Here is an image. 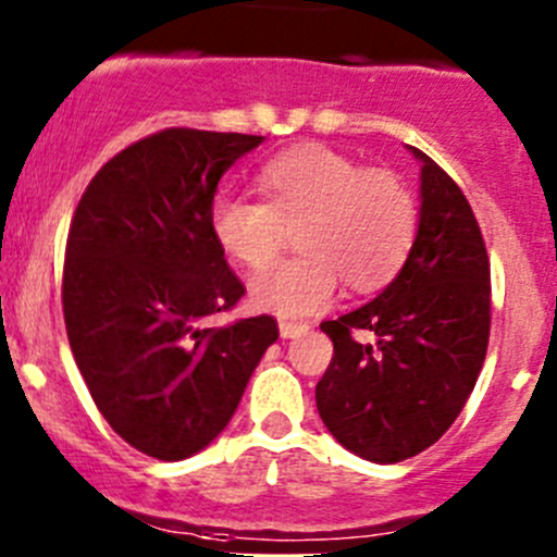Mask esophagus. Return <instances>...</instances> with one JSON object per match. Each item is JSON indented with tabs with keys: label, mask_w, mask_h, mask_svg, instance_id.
I'll use <instances>...</instances> for the list:
<instances>
[{
	"label": "esophagus",
	"mask_w": 557,
	"mask_h": 557,
	"mask_svg": "<svg viewBox=\"0 0 557 557\" xmlns=\"http://www.w3.org/2000/svg\"><path fill=\"white\" fill-rule=\"evenodd\" d=\"M307 331H310V325L307 323H288V320L280 323V336H283V339H296V336L307 334Z\"/></svg>",
	"instance_id": "obj_1"
}]
</instances>
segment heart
Segmentation results:
<instances>
[{
    "label": "heart",
    "instance_id": "b5f03b06",
    "mask_svg": "<svg viewBox=\"0 0 557 557\" xmlns=\"http://www.w3.org/2000/svg\"><path fill=\"white\" fill-rule=\"evenodd\" d=\"M258 190L263 201L223 194L210 212L215 243L250 272L269 267L296 232L301 256L252 280L256 310L307 318L331 305L342 280L369 294L407 261L418 207L398 174L367 170L325 145H299L263 164Z\"/></svg>",
    "mask_w": 557,
    "mask_h": 557
}]
</instances>
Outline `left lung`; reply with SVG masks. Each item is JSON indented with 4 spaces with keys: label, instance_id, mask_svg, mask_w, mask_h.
I'll use <instances>...</instances> for the list:
<instances>
[{
    "label": "left lung",
    "instance_id": "1",
    "mask_svg": "<svg viewBox=\"0 0 557 557\" xmlns=\"http://www.w3.org/2000/svg\"><path fill=\"white\" fill-rule=\"evenodd\" d=\"M420 212L396 277L369 305L320 323L334 358L314 387L345 450L398 463L434 445L474 391L491 334V263L469 201L423 150ZM358 333H372L361 343Z\"/></svg>",
    "mask_w": 557,
    "mask_h": 557
}]
</instances>
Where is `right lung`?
Masks as SVG:
<instances>
[{
  "label": "right lung",
  "mask_w": 557,
  "mask_h": 557,
  "mask_svg": "<svg viewBox=\"0 0 557 557\" xmlns=\"http://www.w3.org/2000/svg\"><path fill=\"white\" fill-rule=\"evenodd\" d=\"M261 143L150 134L107 161L72 218L61 290L72 356L112 431L150 458L215 442L280 336L269 314L205 325L245 296L210 212L228 166Z\"/></svg>",
  "instance_id": "right-lung-1"
}]
</instances>
